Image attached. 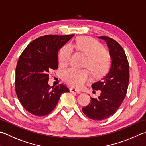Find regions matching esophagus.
I'll return each instance as SVG.
<instances>
[{"label": "esophagus", "mask_w": 146, "mask_h": 146, "mask_svg": "<svg viewBox=\"0 0 146 146\" xmlns=\"http://www.w3.org/2000/svg\"><path fill=\"white\" fill-rule=\"evenodd\" d=\"M70 92H71L72 93H76V94H80L81 93L80 91L76 89V88H70Z\"/></svg>", "instance_id": "obj_1"}]
</instances>
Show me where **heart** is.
Masks as SVG:
<instances>
[{
	"instance_id": "heart-1",
	"label": "heart",
	"mask_w": 146,
	"mask_h": 146,
	"mask_svg": "<svg viewBox=\"0 0 146 146\" xmlns=\"http://www.w3.org/2000/svg\"><path fill=\"white\" fill-rule=\"evenodd\" d=\"M73 47L87 56L86 66H89L98 76L104 74L111 66V57L104 50L101 43L90 37H80L73 44ZM73 47L66 44L58 54V62L60 67L66 68L70 65L73 53ZM63 80L70 86L80 88L90 80V74L87 70L76 68L65 71Z\"/></svg>"
}]
</instances>
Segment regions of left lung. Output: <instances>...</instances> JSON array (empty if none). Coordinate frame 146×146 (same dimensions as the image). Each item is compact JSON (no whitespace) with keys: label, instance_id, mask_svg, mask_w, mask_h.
<instances>
[{"label":"left lung","instance_id":"8db88e82","mask_svg":"<svg viewBox=\"0 0 146 146\" xmlns=\"http://www.w3.org/2000/svg\"><path fill=\"white\" fill-rule=\"evenodd\" d=\"M99 38L107 43L112 64L109 73L92 85L94 90H101V95L98 98H91L89 104L82 109L94 120L105 119L116 112L127 95L130 78L129 64L123 47L109 36Z\"/></svg>","mask_w":146,"mask_h":146}]
</instances>
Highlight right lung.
Returning <instances> with one entry per match:
<instances>
[{
    "mask_svg": "<svg viewBox=\"0 0 146 146\" xmlns=\"http://www.w3.org/2000/svg\"><path fill=\"white\" fill-rule=\"evenodd\" d=\"M73 35H47L34 40L20 55L16 68L15 90L28 112L36 116L47 115L62 93L69 92L63 84L51 87L49 73L58 69V50Z\"/></svg>",
    "mask_w": 146,
    "mask_h": 146,
    "instance_id": "right-lung-1",
    "label": "right lung"
}]
</instances>
